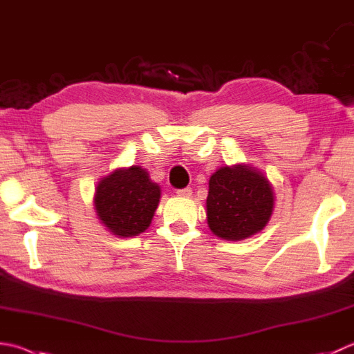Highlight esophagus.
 Instances as JSON below:
<instances>
[{"label":"esophagus","instance_id":"34e87169","mask_svg":"<svg viewBox=\"0 0 354 354\" xmlns=\"http://www.w3.org/2000/svg\"><path fill=\"white\" fill-rule=\"evenodd\" d=\"M176 195L189 198L192 195V189H190V187H185V189H179V190H176Z\"/></svg>","mask_w":354,"mask_h":354}]
</instances>
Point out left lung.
Returning <instances> with one entry per match:
<instances>
[{"label": "left lung", "instance_id": "1", "mask_svg": "<svg viewBox=\"0 0 354 354\" xmlns=\"http://www.w3.org/2000/svg\"><path fill=\"white\" fill-rule=\"evenodd\" d=\"M274 192L259 170L245 164L221 167L210 176L207 224L218 238L241 241L267 225Z\"/></svg>", "mask_w": 354, "mask_h": 354}]
</instances>
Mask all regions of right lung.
<instances>
[{"label":"right lung","mask_w":354,"mask_h":354,"mask_svg":"<svg viewBox=\"0 0 354 354\" xmlns=\"http://www.w3.org/2000/svg\"><path fill=\"white\" fill-rule=\"evenodd\" d=\"M161 189L140 165L118 169L95 189L96 216L120 238L138 236L147 228L158 209Z\"/></svg>","instance_id":"add662e5"}]
</instances>
